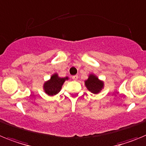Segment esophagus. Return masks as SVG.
<instances>
[{
	"label": "esophagus",
	"instance_id": "1",
	"mask_svg": "<svg viewBox=\"0 0 146 146\" xmlns=\"http://www.w3.org/2000/svg\"><path fill=\"white\" fill-rule=\"evenodd\" d=\"M72 78H73V79L74 81H76L77 79H78V76H77V75H75V76H73V77H72Z\"/></svg>",
	"mask_w": 146,
	"mask_h": 146
}]
</instances>
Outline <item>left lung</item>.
Returning a JSON list of instances; mask_svg holds the SVG:
<instances>
[{"label": "left lung", "instance_id": "1", "mask_svg": "<svg viewBox=\"0 0 146 146\" xmlns=\"http://www.w3.org/2000/svg\"><path fill=\"white\" fill-rule=\"evenodd\" d=\"M85 85L89 91L94 94H97L103 89L104 82L100 81L98 77L92 74L89 76L88 79L85 81Z\"/></svg>", "mask_w": 146, "mask_h": 146}]
</instances>
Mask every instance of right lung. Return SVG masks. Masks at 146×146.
Instances as JSON below:
<instances>
[{
    "instance_id": "add662e5",
    "label": "right lung",
    "mask_w": 146,
    "mask_h": 146,
    "mask_svg": "<svg viewBox=\"0 0 146 146\" xmlns=\"http://www.w3.org/2000/svg\"><path fill=\"white\" fill-rule=\"evenodd\" d=\"M68 77L60 78L58 76L56 73H55L50 77V80L44 84V87H43L44 90L49 96H54V95L57 94L61 90L64 81L68 80Z\"/></svg>"
}]
</instances>
